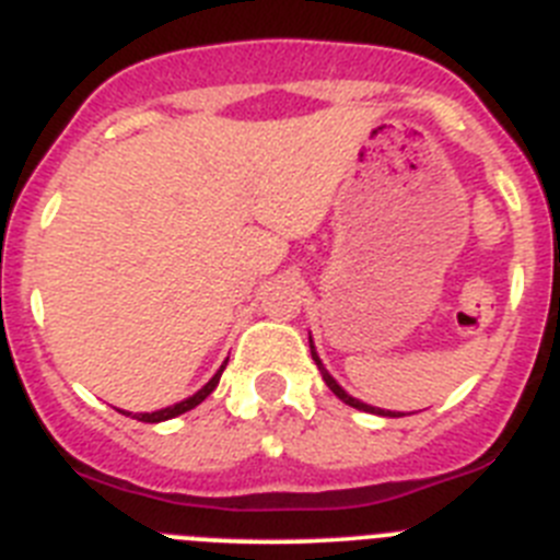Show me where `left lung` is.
<instances>
[{"label": "left lung", "mask_w": 560, "mask_h": 560, "mask_svg": "<svg viewBox=\"0 0 560 560\" xmlns=\"http://www.w3.org/2000/svg\"><path fill=\"white\" fill-rule=\"evenodd\" d=\"M311 355H314V361H316V368H319V373H323V378H325V384H328L330 387V393L336 395V398L339 400H345V404H348V407H353V409H361V412H378V415H389V418H400V415H393V412H384V409H375V407H368V404H361V400H355V398H350L348 393H345V389L339 387V384H336L334 378H330L328 375V370L323 368V361H319V355H316V350H314V345H311Z\"/></svg>", "instance_id": "1"}]
</instances>
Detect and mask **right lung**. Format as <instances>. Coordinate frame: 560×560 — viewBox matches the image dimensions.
Listing matches in <instances>:
<instances>
[{
    "mask_svg": "<svg viewBox=\"0 0 560 560\" xmlns=\"http://www.w3.org/2000/svg\"><path fill=\"white\" fill-rule=\"evenodd\" d=\"M226 368V364H224ZM224 368L219 370V373L212 375L210 381H207L205 387L199 389V393L192 395V398H187V400H182V404H176V407H167V409H160V412H151V415H133V418L137 420H142V423H160V420H171V418H176V415H185V412H190L192 407H199L201 400L207 398V395L212 393V389L219 387V378H221V373H224Z\"/></svg>",
    "mask_w": 560,
    "mask_h": 560,
    "instance_id": "add662e5",
    "label": "right lung"
}]
</instances>
